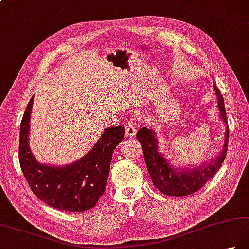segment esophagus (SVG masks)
<instances>
[{
    "mask_svg": "<svg viewBox=\"0 0 249 249\" xmlns=\"http://www.w3.org/2000/svg\"><path fill=\"white\" fill-rule=\"evenodd\" d=\"M136 128H137V123H136V121H129L128 124L126 125V136H127V137H134L136 135Z\"/></svg>",
    "mask_w": 249,
    "mask_h": 249,
    "instance_id": "34e87169",
    "label": "esophagus"
}]
</instances>
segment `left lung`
<instances>
[{"instance_id": "left-lung-1", "label": "left lung", "mask_w": 249, "mask_h": 249, "mask_svg": "<svg viewBox=\"0 0 249 249\" xmlns=\"http://www.w3.org/2000/svg\"><path fill=\"white\" fill-rule=\"evenodd\" d=\"M215 91L218 98V108L220 116L226 125L227 112L223 104V97L215 85ZM137 139L143 150L145 165L155 187L165 196H186L198 191L208 180H211L225 160L229 142V126L225 137V144L221 153L209 164H203L201 167L192 169H177L170 166L167 160L159 153L158 140L154 131L142 127L138 130Z\"/></svg>"}]
</instances>
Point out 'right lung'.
Instances as JSON below:
<instances>
[{
	"label": "right lung",
	"instance_id": "1",
	"mask_svg": "<svg viewBox=\"0 0 249 249\" xmlns=\"http://www.w3.org/2000/svg\"><path fill=\"white\" fill-rule=\"evenodd\" d=\"M33 97L20 124L19 163L32 192L47 205L65 212H85L105 193L112 154L125 136L124 126L107 128L84 158L63 167L36 162L28 145Z\"/></svg>",
	"mask_w": 249,
	"mask_h": 249
}]
</instances>
